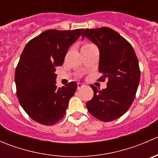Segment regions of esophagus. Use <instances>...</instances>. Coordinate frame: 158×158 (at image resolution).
Listing matches in <instances>:
<instances>
[{
    "instance_id": "esophagus-1",
    "label": "esophagus",
    "mask_w": 158,
    "mask_h": 158,
    "mask_svg": "<svg viewBox=\"0 0 158 158\" xmlns=\"http://www.w3.org/2000/svg\"><path fill=\"white\" fill-rule=\"evenodd\" d=\"M77 85H78V89H79L80 88H82V87H83L85 85H84V84H82V83H78Z\"/></svg>"
}]
</instances>
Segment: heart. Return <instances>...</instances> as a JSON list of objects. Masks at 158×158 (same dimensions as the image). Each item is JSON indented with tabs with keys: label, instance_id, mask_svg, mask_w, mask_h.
<instances>
[{
	"label": "heart",
	"instance_id": "obj_1",
	"mask_svg": "<svg viewBox=\"0 0 158 158\" xmlns=\"http://www.w3.org/2000/svg\"><path fill=\"white\" fill-rule=\"evenodd\" d=\"M95 47V46L93 44H92V43H89V42H86V43H85V44H82V51L86 50V49H89L92 48V47Z\"/></svg>",
	"mask_w": 158,
	"mask_h": 158
}]
</instances>
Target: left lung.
<instances>
[{
  "label": "left lung",
  "instance_id": "1",
  "mask_svg": "<svg viewBox=\"0 0 158 158\" xmlns=\"http://www.w3.org/2000/svg\"><path fill=\"white\" fill-rule=\"evenodd\" d=\"M85 36L98 46L100 52L98 80L108 79L107 88L99 90L91 85L93 97L86 103L89 112L102 122L122 117L134 102L140 82L138 57L130 43L109 27L85 29Z\"/></svg>",
  "mask_w": 158,
  "mask_h": 158
}]
</instances>
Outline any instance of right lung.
I'll list each match as a JSON object with an SVG mask.
<instances>
[{
    "label": "right lung",
    "instance_id": "add662e5",
    "mask_svg": "<svg viewBox=\"0 0 158 158\" xmlns=\"http://www.w3.org/2000/svg\"><path fill=\"white\" fill-rule=\"evenodd\" d=\"M82 30H47L30 40L22 52L14 76L17 96L29 117L41 125L61 120L76 92L75 82L57 89L55 72Z\"/></svg>",
    "mask_w": 158,
    "mask_h": 158
}]
</instances>
